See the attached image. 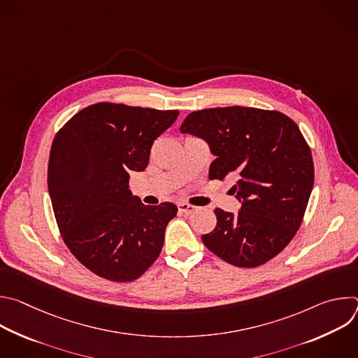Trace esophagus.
<instances>
[{"label":"esophagus","instance_id":"esophagus-1","mask_svg":"<svg viewBox=\"0 0 358 358\" xmlns=\"http://www.w3.org/2000/svg\"><path fill=\"white\" fill-rule=\"evenodd\" d=\"M178 210H180L182 214H185V215H191V214H194L198 208H196L195 206H191V203L180 202V203H178Z\"/></svg>","mask_w":358,"mask_h":358}]
</instances>
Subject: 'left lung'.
Segmentation results:
<instances>
[{
	"label": "left lung",
	"instance_id": "8db88e82",
	"mask_svg": "<svg viewBox=\"0 0 358 358\" xmlns=\"http://www.w3.org/2000/svg\"><path fill=\"white\" fill-rule=\"evenodd\" d=\"M217 157L210 180L234 177L238 214L215 208L217 227L202 242L222 261L257 268L279 255L301 225L315 182L312 151L299 126L278 110L215 108L189 113L181 127Z\"/></svg>",
	"mask_w": 358,
	"mask_h": 358
}]
</instances>
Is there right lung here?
I'll return each mask as SVG.
<instances>
[{
	"label": "right lung",
	"instance_id": "add662e5",
	"mask_svg": "<svg viewBox=\"0 0 358 358\" xmlns=\"http://www.w3.org/2000/svg\"><path fill=\"white\" fill-rule=\"evenodd\" d=\"M178 115L100 101L55 134L48 163L55 220L73 257L94 275L131 282L157 261L178 210L173 202L144 206L129 180L147 167L152 143Z\"/></svg>",
	"mask_w": 358,
	"mask_h": 358
}]
</instances>
